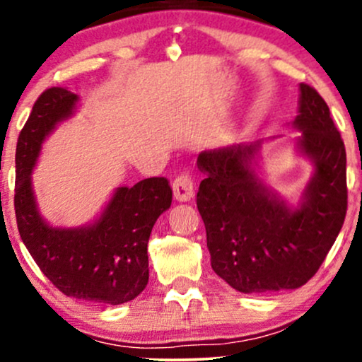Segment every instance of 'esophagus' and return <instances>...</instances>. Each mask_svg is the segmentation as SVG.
I'll return each mask as SVG.
<instances>
[{
	"label": "esophagus",
	"mask_w": 362,
	"mask_h": 362,
	"mask_svg": "<svg viewBox=\"0 0 362 362\" xmlns=\"http://www.w3.org/2000/svg\"><path fill=\"white\" fill-rule=\"evenodd\" d=\"M172 187H173V195H175L177 201L185 202V201H190V199L194 197L195 184H194V178L190 173L182 172L180 175H177L175 180H173Z\"/></svg>",
	"instance_id": "esophagus-1"
}]
</instances>
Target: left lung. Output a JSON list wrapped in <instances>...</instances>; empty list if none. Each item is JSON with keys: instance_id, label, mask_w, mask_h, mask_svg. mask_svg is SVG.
I'll use <instances>...</instances> for the list:
<instances>
[{"instance_id": "left-lung-1", "label": "left lung", "mask_w": 362, "mask_h": 362, "mask_svg": "<svg viewBox=\"0 0 362 362\" xmlns=\"http://www.w3.org/2000/svg\"><path fill=\"white\" fill-rule=\"evenodd\" d=\"M300 149L315 163L300 209H289L257 180L250 160L259 144L204 151L206 178L197 209L206 226L211 267L240 293L296 289L317 274L347 213L346 146L327 102L300 85Z\"/></svg>"}]
</instances>
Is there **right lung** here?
<instances>
[{"mask_svg": "<svg viewBox=\"0 0 362 362\" xmlns=\"http://www.w3.org/2000/svg\"><path fill=\"white\" fill-rule=\"evenodd\" d=\"M76 100L68 88H47L20 131L15 155L16 226L32 259L62 294L120 305L146 288L149 235L160 214L172 204L173 192L165 177L144 178L132 187H120L91 226H49L35 207L30 173L45 136L71 115Z\"/></svg>", "mask_w": 362, "mask_h": 362, "instance_id": "obj_1", "label": "right lung"}]
</instances>
